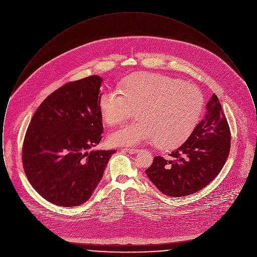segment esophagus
Returning <instances> with one entry per match:
<instances>
[{
	"label": "esophagus",
	"mask_w": 257,
	"mask_h": 257,
	"mask_svg": "<svg viewBox=\"0 0 257 257\" xmlns=\"http://www.w3.org/2000/svg\"><path fill=\"white\" fill-rule=\"evenodd\" d=\"M122 150L125 152L130 153V154H136L137 152H139V149H137V148H123Z\"/></svg>",
	"instance_id": "34e87169"
}]
</instances>
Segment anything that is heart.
Instances as JSON below:
<instances>
[{"mask_svg":"<svg viewBox=\"0 0 257 257\" xmlns=\"http://www.w3.org/2000/svg\"><path fill=\"white\" fill-rule=\"evenodd\" d=\"M104 122L116 125L137 108L136 122L127 123L108 138L111 146H136L155 141L157 147L173 149L185 143L200 121L204 98L192 84L159 74L136 73L123 79L118 89L99 98Z\"/></svg>","mask_w":257,"mask_h":257,"instance_id":"obj_1","label":"heart"}]
</instances>
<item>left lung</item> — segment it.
I'll list each match as a JSON object with an SVG mask.
<instances>
[{"label":"left lung","instance_id":"8db88e82","mask_svg":"<svg viewBox=\"0 0 257 257\" xmlns=\"http://www.w3.org/2000/svg\"><path fill=\"white\" fill-rule=\"evenodd\" d=\"M206 114L171 160L154 157L146 173L167 196H189L203 189L220 173L230 151V130L220 101L213 94Z\"/></svg>","mask_w":257,"mask_h":257}]
</instances>
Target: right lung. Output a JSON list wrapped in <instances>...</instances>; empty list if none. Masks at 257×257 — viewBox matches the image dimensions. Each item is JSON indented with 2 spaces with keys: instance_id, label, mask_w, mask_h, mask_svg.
Instances as JSON below:
<instances>
[{
  "instance_id": "right-lung-1",
  "label": "right lung",
  "mask_w": 257,
  "mask_h": 257,
  "mask_svg": "<svg viewBox=\"0 0 257 257\" xmlns=\"http://www.w3.org/2000/svg\"><path fill=\"white\" fill-rule=\"evenodd\" d=\"M102 78L65 84L35 112L25 135L22 162L29 182L51 203H85L116 150H91L103 133L99 98Z\"/></svg>"
}]
</instances>
